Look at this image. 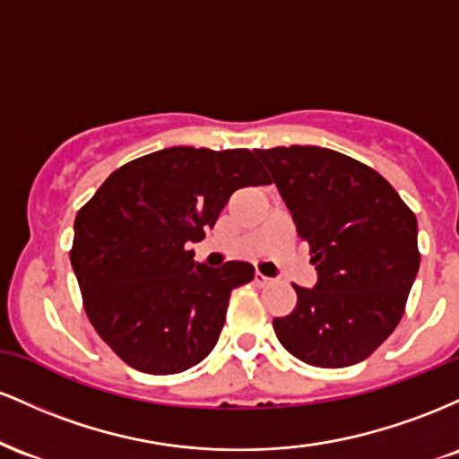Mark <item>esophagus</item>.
Instances as JSON below:
<instances>
[{"label": "esophagus", "mask_w": 459, "mask_h": 459, "mask_svg": "<svg viewBox=\"0 0 459 459\" xmlns=\"http://www.w3.org/2000/svg\"><path fill=\"white\" fill-rule=\"evenodd\" d=\"M255 282L259 284V287H265V284H272V278H267V276H263L261 272H256L255 273Z\"/></svg>", "instance_id": "34e87169"}]
</instances>
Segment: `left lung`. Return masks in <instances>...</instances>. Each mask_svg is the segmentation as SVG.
I'll use <instances>...</instances> for the list:
<instances>
[{"label": "left lung", "mask_w": 459, "mask_h": 459, "mask_svg": "<svg viewBox=\"0 0 459 459\" xmlns=\"http://www.w3.org/2000/svg\"><path fill=\"white\" fill-rule=\"evenodd\" d=\"M291 212L317 270L313 289L273 319L298 360L339 368L365 360L391 336L419 272L416 218L391 183L365 163L321 149L255 151Z\"/></svg>", "instance_id": "left-lung-1"}]
</instances>
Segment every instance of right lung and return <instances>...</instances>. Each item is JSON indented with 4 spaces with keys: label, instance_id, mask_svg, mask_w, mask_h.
Here are the masks:
<instances>
[{
    "label": "right lung",
    "instance_id": "1",
    "mask_svg": "<svg viewBox=\"0 0 459 459\" xmlns=\"http://www.w3.org/2000/svg\"><path fill=\"white\" fill-rule=\"evenodd\" d=\"M247 149L172 146L112 172L75 218L71 265L88 319L127 362L170 376L204 360L224 328L230 291L255 267L194 261L233 192L267 186Z\"/></svg>",
    "mask_w": 459,
    "mask_h": 459
}]
</instances>
